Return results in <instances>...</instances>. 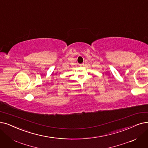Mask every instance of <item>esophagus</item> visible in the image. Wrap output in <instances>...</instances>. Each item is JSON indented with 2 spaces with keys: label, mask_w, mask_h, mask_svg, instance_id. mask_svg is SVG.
Segmentation results:
<instances>
[{
  "label": "esophagus",
  "mask_w": 148,
  "mask_h": 148,
  "mask_svg": "<svg viewBox=\"0 0 148 148\" xmlns=\"http://www.w3.org/2000/svg\"><path fill=\"white\" fill-rule=\"evenodd\" d=\"M84 65H85V64L83 63H82L80 64V66H84Z\"/></svg>",
  "instance_id": "esophagus-1"
}]
</instances>
